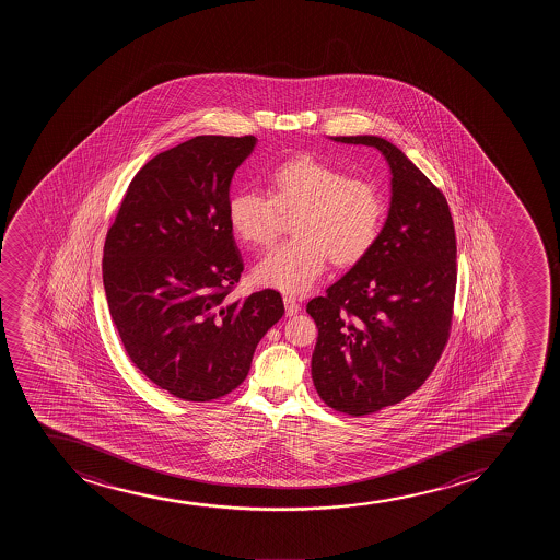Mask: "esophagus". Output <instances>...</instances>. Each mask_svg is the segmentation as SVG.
Returning a JSON list of instances; mask_svg holds the SVG:
<instances>
[{
  "mask_svg": "<svg viewBox=\"0 0 560 560\" xmlns=\"http://www.w3.org/2000/svg\"><path fill=\"white\" fill-rule=\"evenodd\" d=\"M283 304H285V315L299 314V310H301V304H299L295 296H283Z\"/></svg>",
  "mask_w": 560,
  "mask_h": 560,
  "instance_id": "34e87169",
  "label": "esophagus"
}]
</instances>
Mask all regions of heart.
<instances>
[{
  "mask_svg": "<svg viewBox=\"0 0 560 560\" xmlns=\"http://www.w3.org/2000/svg\"><path fill=\"white\" fill-rule=\"evenodd\" d=\"M228 222L246 245L270 248L293 219L295 238L254 270L257 282L303 293L328 259L338 269L359 265L377 245L386 219L385 194L373 180L303 154L275 167L267 196L238 190L228 200Z\"/></svg>",
  "mask_w": 560,
  "mask_h": 560,
  "instance_id": "heart-1",
  "label": "heart"
}]
</instances>
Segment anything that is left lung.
<instances>
[{
	"label": "left lung",
	"mask_w": 560,
	"mask_h": 560,
	"mask_svg": "<svg viewBox=\"0 0 560 560\" xmlns=\"http://www.w3.org/2000/svg\"><path fill=\"white\" fill-rule=\"evenodd\" d=\"M332 140L380 149L393 172L377 245L306 306L319 328L315 390L335 411L364 417L406 399L438 366L454 315L456 230L444 194L396 145L377 136Z\"/></svg>",
	"instance_id": "obj_1"
}]
</instances>
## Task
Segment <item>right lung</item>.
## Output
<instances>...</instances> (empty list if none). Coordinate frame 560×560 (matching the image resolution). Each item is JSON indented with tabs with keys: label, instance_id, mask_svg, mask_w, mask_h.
I'll use <instances>...</instances> for the list:
<instances>
[{
	"label": "right lung",
	"instance_id": "obj_1",
	"mask_svg": "<svg viewBox=\"0 0 560 560\" xmlns=\"http://www.w3.org/2000/svg\"><path fill=\"white\" fill-rule=\"evenodd\" d=\"M254 145V136H196L156 154L130 180L104 241V291L122 348L185 401L235 390L283 315L278 291L230 296L245 265L225 209Z\"/></svg>",
	"mask_w": 560,
	"mask_h": 560
}]
</instances>
